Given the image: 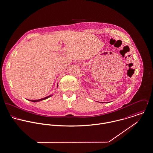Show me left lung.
Here are the masks:
<instances>
[{
	"label": "left lung",
	"instance_id": "8db88e82",
	"mask_svg": "<svg viewBox=\"0 0 153 153\" xmlns=\"http://www.w3.org/2000/svg\"><path fill=\"white\" fill-rule=\"evenodd\" d=\"M100 103H103V102H100Z\"/></svg>",
	"mask_w": 153,
	"mask_h": 153
}]
</instances>
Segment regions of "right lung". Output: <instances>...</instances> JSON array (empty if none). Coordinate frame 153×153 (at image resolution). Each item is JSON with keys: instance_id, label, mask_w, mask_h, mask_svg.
Returning <instances> with one entry per match:
<instances>
[{"instance_id": "add662e5", "label": "right lung", "mask_w": 153, "mask_h": 153, "mask_svg": "<svg viewBox=\"0 0 153 153\" xmlns=\"http://www.w3.org/2000/svg\"><path fill=\"white\" fill-rule=\"evenodd\" d=\"M57 87H58V85H57ZM53 95L52 94H51V95H50V96H47V97H44V98H42V99H38V100H29L30 101H31V102H39V101H41V100H45V99H48V97H51V96H52Z\"/></svg>"}]
</instances>
